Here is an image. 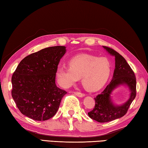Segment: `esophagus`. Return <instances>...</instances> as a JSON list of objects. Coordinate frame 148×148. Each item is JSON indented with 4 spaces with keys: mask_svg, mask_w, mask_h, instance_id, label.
I'll return each mask as SVG.
<instances>
[{
    "mask_svg": "<svg viewBox=\"0 0 148 148\" xmlns=\"http://www.w3.org/2000/svg\"><path fill=\"white\" fill-rule=\"evenodd\" d=\"M74 94H75V95H76L77 96H78V97H81V98H83V97H84V96H85V95H84V94H83V93H81V92H75Z\"/></svg>",
    "mask_w": 148,
    "mask_h": 148,
    "instance_id": "34e87169",
    "label": "esophagus"
}]
</instances>
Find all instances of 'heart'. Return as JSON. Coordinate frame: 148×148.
<instances>
[{"label":"heart","mask_w":148,"mask_h":148,"mask_svg":"<svg viewBox=\"0 0 148 148\" xmlns=\"http://www.w3.org/2000/svg\"><path fill=\"white\" fill-rule=\"evenodd\" d=\"M69 67H59L56 71L58 83L68 88L81 78V83L87 90L96 91L105 85L110 78L112 64L106 57L98 58L89 54L73 57Z\"/></svg>","instance_id":"b5f03b06"}]
</instances>
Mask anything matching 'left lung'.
Here are the masks:
<instances>
[{"instance_id": "1", "label": "left lung", "mask_w": 148, "mask_h": 148, "mask_svg": "<svg viewBox=\"0 0 148 148\" xmlns=\"http://www.w3.org/2000/svg\"><path fill=\"white\" fill-rule=\"evenodd\" d=\"M103 48L111 56L115 57V66L111 81L100 94L94 100L96 103L93 110L88 113L89 117L99 123H106L119 119L127 113L132 101L136 97V79L134 73L121 55L112 48ZM120 86H127L129 88V99L124 104L117 105L112 100L111 94L113 90Z\"/></svg>"}]
</instances>
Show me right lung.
Segmentation results:
<instances>
[{
	"label": "right lung",
	"instance_id": "obj_1",
	"mask_svg": "<svg viewBox=\"0 0 148 148\" xmlns=\"http://www.w3.org/2000/svg\"><path fill=\"white\" fill-rule=\"evenodd\" d=\"M64 46L44 48L21 60L12 77V96L23 115L35 121L52 118L66 92L55 83Z\"/></svg>",
	"mask_w": 148,
	"mask_h": 148
}]
</instances>
